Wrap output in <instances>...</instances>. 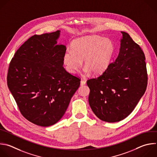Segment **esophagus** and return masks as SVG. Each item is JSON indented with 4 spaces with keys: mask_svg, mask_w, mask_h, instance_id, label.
<instances>
[{
    "mask_svg": "<svg viewBox=\"0 0 157 157\" xmlns=\"http://www.w3.org/2000/svg\"><path fill=\"white\" fill-rule=\"evenodd\" d=\"M80 84H81V86L85 85V84H86V81H83V80H81V82H80Z\"/></svg>",
    "mask_w": 157,
    "mask_h": 157,
    "instance_id": "esophagus-1",
    "label": "esophagus"
}]
</instances>
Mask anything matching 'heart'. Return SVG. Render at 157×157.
Returning <instances> with one entry per match:
<instances>
[{"mask_svg":"<svg viewBox=\"0 0 157 157\" xmlns=\"http://www.w3.org/2000/svg\"><path fill=\"white\" fill-rule=\"evenodd\" d=\"M115 47L109 38L98 36H89L76 39L71 49L67 48L63 55V63L66 70L71 74L76 73L82 65L84 72H92L95 75L103 73L110 65Z\"/></svg>","mask_w":157,"mask_h":157,"instance_id":"1","label":"heart"}]
</instances>
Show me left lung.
Returning <instances> with one entry per match:
<instances>
[{"label": "left lung", "mask_w": 157, "mask_h": 157, "mask_svg": "<svg viewBox=\"0 0 157 157\" xmlns=\"http://www.w3.org/2000/svg\"><path fill=\"white\" fill-rule=\"evenodd\" d=\"M115 62L97 78L87 81L89 105L100 120L108 123L129 115L144 94L147 85L145 55L124 31Z\"/></svg>", "instance_id": "1"}]
</instances>
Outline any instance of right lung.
<instances>
[{"label": "right lung", "instance_id": "1", "mask_svg": "<svg viewBox=\"0 0 157 157\" xmlns=\"http://www.w3.org/2000/svg\"><path fill=\"white\" fill-rule=\"evenodd\" d=\"M60 31L28 39L16 52L7 85L22 115L40 126H50L64 115L80 79L63 68L66 46L57 44Z\"/></svg>", "mask_w": 157, "mask_h": 157}]
</instances>
